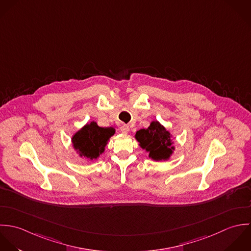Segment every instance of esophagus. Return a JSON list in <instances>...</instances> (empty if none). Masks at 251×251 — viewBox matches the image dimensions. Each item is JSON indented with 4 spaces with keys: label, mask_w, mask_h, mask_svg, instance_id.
I'll return each instance as SVG.
<instances>
[{
    "label": "esophagus",
    "mask_w": 251,
    "mask_h": 251,
    "mask_svg": "<svg viewBox=\"0 0 251 251\" xmlns=\"http://www.w3.org/2000/svg\"><path fill=\"white\" fill-rule=\"evenodd\" d=\"M120 130H121V132H122V133H124V134H128V133H129V131H130V127H129L128 125L124 124V125H122V126L120 127Z\"/></svg>",
    "instance_id": "obj_1"
}]
</instances>
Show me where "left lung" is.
Instances as JSON below:
<instances>
[{
  "instance_id": "8db88e82",
  "label": "left lung",
  "mask_w": 251,
  "mask_h": 251,
  "mask_svg": "<svg viewBox=\"0 0 251 251\" xmlns=\"http://www.w3.org/2000/svg\"><path fill=\"white\" fill-rule=\"evenodd\" d=\"M136 139L142 149L149 151L150 157L156 161L168 159L174 150L170 133L158 121L151 122L148 129L138 131Z\"/></svg>"
}]
</instances>
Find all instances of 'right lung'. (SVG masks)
<instances>
[{
	"mask_svg": "<svg viewBox=\"0 0 251 251\" xmlns=\"http://www.w3.org/2000/svg\"><path fill=\"white\" fill-rule=\"evenodd\" d=\"M115 133L111 127H99L96 122L84 126L73 137V144L75 151L81 157L96 159L104 151L108 139Z\"/></svg>",
	"mask_w": 251,
	"mask_h": 251,
	"instance_id": "add662e5",
	"label": "right lung"
}]
</instances>
